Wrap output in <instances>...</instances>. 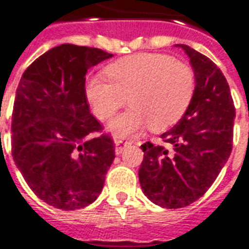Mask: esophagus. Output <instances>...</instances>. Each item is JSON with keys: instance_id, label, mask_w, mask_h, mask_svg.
I'll return each mask as SVG.
<instances>
[{"instance_id": "1", "label": "esophagus", "mask_w": 249, "mask_h": 249, "mask_svg": "<svg viewBox=\"0 0 249 249\" xmlns=\"http://www.w3.org/2000/svg\"><path fill=\"white\" fill-rule=\"evenodd\" d=\"M113 142H115V145H116L117 154H120L121 151H123V146L128 143V141H124V138H121L120 136H113Z\"/></svg>"}]
</instances>
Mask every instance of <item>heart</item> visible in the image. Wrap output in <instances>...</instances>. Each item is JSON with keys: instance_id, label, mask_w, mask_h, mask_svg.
I'll return each mask as SVG.
<instances>
[{"instance_id": "b5f03b06", "label": "heart", "mask_w": 249, "mask_h": 249, "mask_svg": "<svg viewBox=\"0 0 249 249\" xmlns=\"http://www.w3.org/2000/svg\"><path fill=\"white\" fill-rule=\"evenodd\" d=\"M109 79L91 77L87 99L100 120L111 119L125 104L130 109L111 124L119 134L137 133L149 124L164 130L183 117L195 94L192 69L162 53H138L123 57L106 69Z\"/></svg>"}]
</instances>
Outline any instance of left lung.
Here are the masks:
<instances>
[{"mask_svg":"<svg viewBox=\"0 0 249 249\" xmlns=\"http://www.w3.org/2000/svg\"><path fill=\"white\" fill-rule=\"evenodd\" d=\"M196 87L178 124L160 138L168 147L145 142L140 183L147 198L167 209L188 206L208 192L232 150L235 106L221 69L188 45Z\"/></svg>","mask_w":249,"mask_h":249,"instance_id":"obj_1","label":"left lung"}]
</instances>
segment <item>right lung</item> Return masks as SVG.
<instances>
[{
    "label": "right lung",
    "instance_id": "right-lung-1",
    "mask_svg": "<svg viewBox=\"0 0 249 249\" xmlns=\"http://www.w3.org/2000/svg\"><path fill=\"white\" fill-rule=\"evenodd\" d=\"M112 57L62 44L24 70L11 116V155L32 192L62 210L94 202L115 159V143L90 113L86 73Z\"/></svg>",
    "mask_w": 249,
    "mask_h": 249
}]
</instances>
